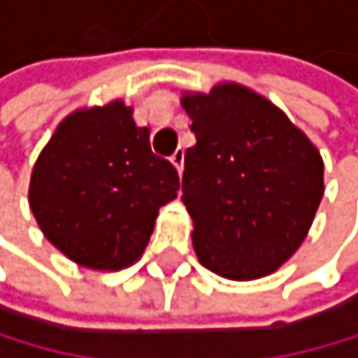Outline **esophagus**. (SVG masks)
Here are the masks:
<instances>
[{"mask_svg":"<svg viewBox=\"0 0 358 358\" xmlns=\"http://www.w3.org/2000/svg\"><path fill=\"white\" fill-rule=\"evenodd\" d=\"M183 150H175V155L170 157V161H172V166H175L177 170H179V175H181V170H183Z\"/></svg>","mask_w":358,"mask_h":358,"instance_id":"obj_1","label":"esophagus"}]
</instances>
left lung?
<instances>
[{
	"mask_svg": "<svg viewBox=\"0 0 358 358\" xmlns=\"http://www.w3.org/2000/svg\"><path fill=\"white\" fill-rule=\"evenodd\" d=\"M181 105L197 138L183 159L181 201L199 262L229 280L273 273L303 244L323 199L318 150L240 85L186 94Z\"/></svg>",
	"mask_w": 358,
	"mask_h": 358,
	"instance_id": "left-lung-1",
	"label": "left lung"
}]
</instances>
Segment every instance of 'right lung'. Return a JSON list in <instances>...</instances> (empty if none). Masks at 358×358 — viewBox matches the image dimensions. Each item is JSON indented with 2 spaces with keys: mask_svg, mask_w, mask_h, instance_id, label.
<instances>
[{
  "mask_svg": "<svg viewBox=\"0 0 358 358\" xmlns=\"http://www.w3.org/2000/svg\"><path fill=\"white\" fill-rule=\"evenodd\" d=\"M179 175L150 148L132 107L114 101L64 118L38 157L29 203L42 233L89 269L136 262Z\"/></svg>",
  "mask_w": 358,
  "mask_h": 358,
  "instance_id": "obj_1",
  "label": "right lung"
}]
</instances>
